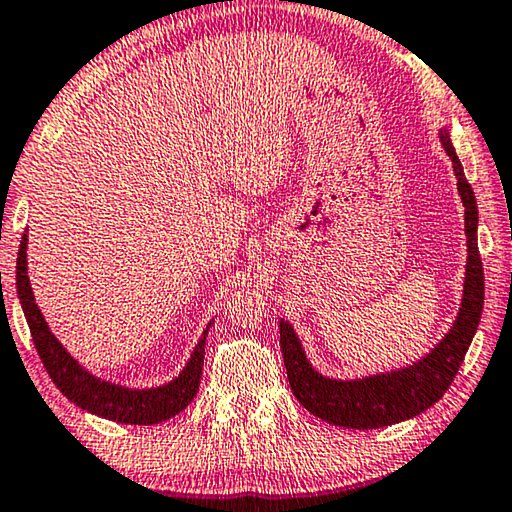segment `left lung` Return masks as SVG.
Masks as SVG:
<instances>
[{
	"mask_svg": "<svg viewBox=\"0 0 512 512\" xmlns=\"http://www.w3.org/2000/svg\"><path fill=\"white\" fill-rule=\"evenodd\" d=\"M440 142L454 164L456 187L465 207L467 237L463 302L454 327L445 334V339L413 366L384 372V375L341 381L323 377L311 368L293 327L284 318L280 320L282 357L293 395L309 413L336 427L379 429L427 411L447 393L479 327L483 311V264L479 246H476L479 212H476L472 185L467 183L463 164L458 160L447 131H440Z\"/></svg>",
	"mask_w": 512,
	"mask_h": 512,
	"instance_id": "left-lung-1",
	"label": "left lung"
}]
</instances>
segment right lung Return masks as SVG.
<instances>
[{
  "mask_svg": "<svg viewBox=\"0 0 512 512\" xmlns=\"http://www.w3.org/2000/svg\"><path fill=\"white\" fill-rule=\"evenodd\" d=\"M27 235L20 241V253H17V298L22 302V311L27 316L33 343L40 354V361L49 372L51 381L63 393L69 402L81 406L83 411H90L99 418H108L121 424H158L173 418L185 406L194 400L201 384L203 372V354L205 339L210 332V325L205 327L201 341L192 352V359L176 379L158 388H126L119 384H110L99 377L90 375L72 354H69L60 341L51 334L49 325L42 318L40 309L33 298L31 282L27 275Z\"/></svg>",
  "mask_w": 512,
  "mask_h": 512,
  "instance_id": "obj_1",
  "label": "right lung"
}]
</instances>
